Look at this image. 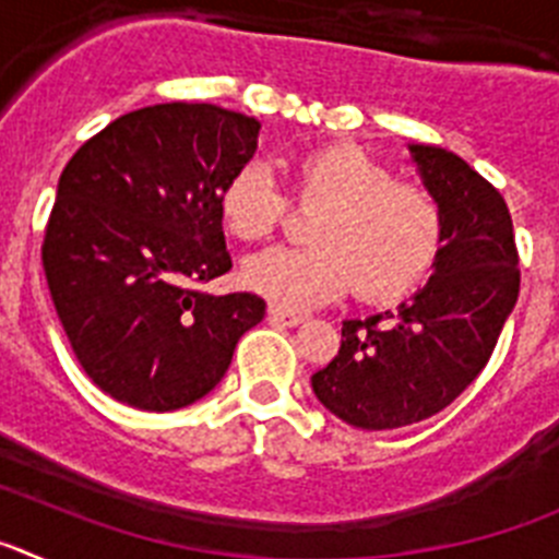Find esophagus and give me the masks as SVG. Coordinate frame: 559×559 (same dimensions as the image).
<instances>
[{
    "mask_svg": "<svg viewBox=\"0 0 559 559\" xmlns=\"http://www.w3.org/2000/svg\"><path fill=\"white\" fill-rule=\"evenodd\" d=\"M269 322L285 324V328H296V324L305 322V316L294 313V310H283V308H276V305H271V308H269Z\"/></svg>",
    "mask_w": 559,
    "mask_h": 559,
    "instance_id": "1",
    "label": "esophagus"
}]
</instances>
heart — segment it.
Wrapping results in <instances>:
<instances>
[{"label":"heart","instance_id":"b5f03b06","mask_svg":"<svg viewBox=\"0 0 559 559\" xmlns=\"http://www.w3.org/2000/svg\"><path fill=\"white\" fill-rule=\"evenodd\" d=\"M294 199L322 215L310 249H265L243 263V285L276 308L305 310L353 285L364 302H397L437 263L445 215L428 187L397 181L358 147L328 145L294 167ZM288 212L269 167L246 165L221 192V218L237 240H265Z\"/></svg>","mask_w":559,"mask_h":559}]
</instances>
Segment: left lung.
Listing matches in <instances>:
<instances>
[{
  "mask_svg": "<svg viewBox=\"0 0 559 559\" xmlns=\"http://www.w3.org/2000/svg\"><path fill=\"white\" fill-rule=\"evenodd\" d=\"M408 151L445 215L433 276L397 310L344 322L338 355L310 378L322 406L364 431L412 426L451 406L487 367L521 290L501 192L445 147Z\"/></svg>",
  "mask_w": 559,
  "mask_h": 559,
  "instance_id": "obj_1",
  "label": "left lung"
}]
</instances>
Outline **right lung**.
Here are the masks:
<instances>
[{
  "mask_svg": "<svg viewBox=\"0 0 559 559\" xmlns=\"http://www.w3.org/2000/svg\"><path fill=\"white\" fill-rule=\"evenodd\" d=\"M257 133L246 114L162 103L108 122L63 167L41 246L49 296L83 372L126 406L201 400L263 322L257 294L199 290L231 269L221 192Z\"/></svg>",
  "mask_w": 559,
  "mask_h": 559,
  "instance_id": "obj_1",
  "label": "right lung"
}]
</instances>
